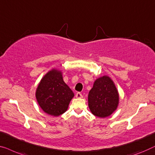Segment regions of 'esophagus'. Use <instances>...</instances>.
Listing matches in <instances>:
<instances>
[{
    "instance_id": "esophagus-1",
    "label": "esophagus",
    "mask_w": 155,
    "mask_h": 155,
    "mask_svg": "<svg viewBox=\"0 0 155 155\" xmlns=\"http://www.w3.org/2000/svg\"><path fill=\"white\" fill-rule=\"evenodd\" d=\"M76 97H77V98H81V97H83V95L81 93H77V94H76Z\"/></svg>"
}]
</instances>
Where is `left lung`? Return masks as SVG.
<instances>
[{"label":"left lung","mask_w":155,"mask_h":155,"mask_svg":"<svg viewBox=\"0 0 155 155\" xmlns=\"http://www.w3.org/2000/svg\"><path fill=\"white\" fill-rule=\"evenodd\" d=\"M119 100L118 91L113 81L107 76H103L95 80L89 91L88 107L93 115L104 118L117 110Z\"/></svg>","instance_id":"obj_1"}]
</instances>
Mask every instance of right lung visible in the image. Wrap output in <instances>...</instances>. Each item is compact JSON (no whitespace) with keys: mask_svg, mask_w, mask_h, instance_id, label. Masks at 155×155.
Masks as SVG:
<instances>
[{"mask_svg":"<svg viewBox=\"0 0 155 155\" xmlns=\"http://www.w3.org/2000/svg\"><path fill=\"white\" fill-rule=\"evenodd\" d=\"M74 96L72 91L63 80L62 72L55 69L42 78L36 91L39 106L43 112L54 117L66 112Z\"/></svg>","mask_w":155,"mask_h":155,"instance_id":"1","label":"right lung"}]
</instances>
